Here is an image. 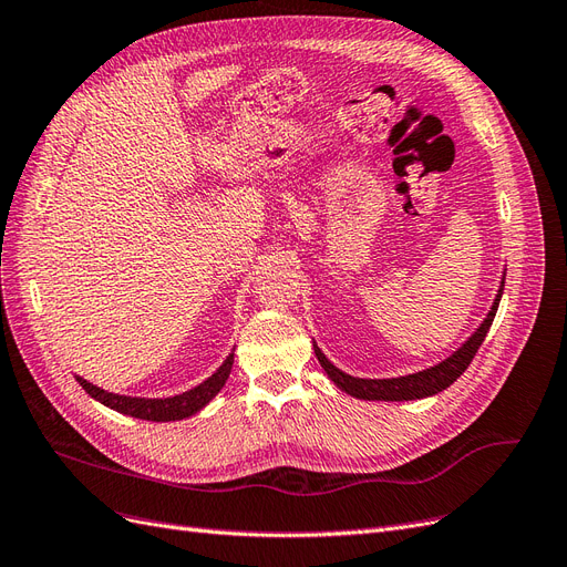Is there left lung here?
Segmentation results:
<instances>
[{"label": "left lung", "mask_w": 567, "mask_h": 567, "mask_svg": "<svg viewBox=\"0 0 567 567\" xmlns=\"http://www.w3.org/2000/svg\"><path fill=\"white\" fill-rule=\"evenodd\" d=\"M504 293V281L499 293H496V300L492 305V310L487 315V319L480 323V329L463 342V346L452 354L440 362L437 367H431L425 371L419 373H411V375H400V379H354V375L342 373L340 369H336L329 359L323 357V352L315 346V354L319 359V364L323 367V371L329 373V379L340 388L346 390L352 398L359 400H383V402H404V400H423V398H431V394L442 392L444 388H450L458 375L468 369V364L473 362L475 352L483 346V340L489 331V326L494 321L496 315V307H499Z\"/></svg>", "instance_id": "left-lung-1"}]
</instances>
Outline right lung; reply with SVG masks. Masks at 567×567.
I'll return each mask as SVG.
<instances>
[{"mask_svg": "<svg viewBox=\"0 0 567 567\" xmlns=\"http://www.w3.org/2000/svg\"><path fill=\"white\" fill-rule=\"evenodd\" d=\"M231 364H234V352L225 359V364H221L208 381H203L194 390H186L182 394H175V398H165V400L125 398V394H113V392H106V390L87 383L84 379H80V375H78V383L84 388V392L92 394L94 400L120 411V414L144 419V421H182L186 416L196 414V411H200L215 398V394L221 390V385L227 383L229 373H231Z\"/></svg>", "mask_w": 567, "mask_h": 567, "instance_id": "add662e5", "label": "right lung"}]
</instances>
